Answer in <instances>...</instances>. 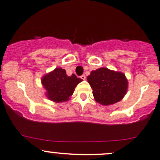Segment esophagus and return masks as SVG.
Returning <instances> with one entry per match:
<instances>
[{"instance_id": "esophagus-1", "label": "esophagus", "mask_w": 160, "mask_h": 160, "mask_svg": "<svg viewBox=\"0 0 160 160\" xmlns=\"http://www.w3.org/2000/svg\"><path fill=\"white\" fill-rule=\"evenodd\" d=\"M80 78H81L82 80H86V76H85V75H82V76H80Z\"/></svg>"}]
</instances>
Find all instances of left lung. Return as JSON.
<instances>
[{
	"mask_svg": "<svg viewBox=\"0 0 160 160\" xmlns=\"http://www.w3.org/2000/svg\"><path fill=\"white\" fill-rule=\"evenodd\" d=\"M87 80L93 90L95 100L103 106L120 101L128 89L125 74L105 67L91 71Z\"/></svg>",
	"mask_w": 160,
	"mask_h": 160,
	"instance_id": "left-lung-1",
	"label": "left lung"
}]
</instances>
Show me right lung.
<instances>
[{
	"label": "right lung",
	"instance_id": "1",
	"mask_svg": "<svg viewBox=\"0 0 160 160\" xmlns=\"http://www.w3.org/2000/svg\"><path fill=\"white\" fill-rule=\"evenodd\" d=\"M82 81L75 74L67 76L66 70L60 67L47 73L41 79V83L47 90L46 96L55 102H61L70 100L75 87Z\"/></svg>",
	"mask_w": 160,
	"mask_h": 160
}]
</instances>
